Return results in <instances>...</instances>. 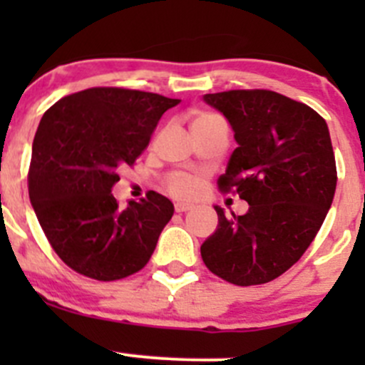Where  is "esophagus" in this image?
Returning <instances> with one entry per match:
<instances>
[{
	"label": "esophagus",
	"mask_w": 365,
	"mask_h": 365,
	"mask_svg": "<svg viewBox=\"0 0 365 365\" xmlns=\"http://www.w3.org/2000/svg\"><path fill=\"white\" fill-rule=\"evenodd\" d=\"M194 206L190 205V203H183V201H176L175 203V210L178 213H182V212H189V210H192Z\"/></svg>",
	"instance_id": "obj_1"
}]
</instances>
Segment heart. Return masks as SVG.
<instances>
[{
	"label": "heart",
	"instance_id": "heart-1",
	"mask_svg": "<svg viewBox=\"0 0 365 365\" xmlns=\"http://www.w3.org/2000/svg\"><path fill=\"white\" fill-rule=\"evenodd\" d=\"M210 120H220V118L215 116V114L201 113L194 118L192 123H200V121H210ZM168 189L171 190L175 196L185 197V196H190V194L194 192V189H196V183H194V180L187 175H173L168 182Z\"/></svg>",
	"mask_w": 365,
	"mask_h": 365
}]
</instances>
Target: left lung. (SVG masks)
Returning a JSON list of instances; mask_svg holds the SVG:
<instances>
[{"mask_svg": "<svg viewBox=\"0 0 365 365\" xmlns=\"http://www.w3.org/2000/svg\"><path fill=\"white\" fill-rule=\"evenodd\" d=\"M224 114L238 148L219 178L247 201L244 215L226 217L201 245L210 272L237 286L264 284L292 268L322 227L337 173L327 121L302 102L268 90L203 95Z\"/></svg>", "mask_w": 365, "mask_h": 365, "instance_id": "left-lung-1", "label": "left lung"}]
</instances>
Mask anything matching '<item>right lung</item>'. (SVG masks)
Returning <instances> with one entry per match:
<instances>
[{"instance_id": "add662e5", "label": "right lung", "mask_w": 365, "mask_h": 365, "mask_svg": "<svg viewBox=\"0 0 365 365\" xmlns=\"http://www.w3.org/2000/svg\"><path fill=\"white\" fill-rule=\"evenodd\" d=\"M178 98L123 88H90L61 98L40 120L28 190L47 240L72 270L116 281L141 270L175 206L150 190L120 208L111 194L123 165L148 146Z\"/></svg>"}]
</instances>
